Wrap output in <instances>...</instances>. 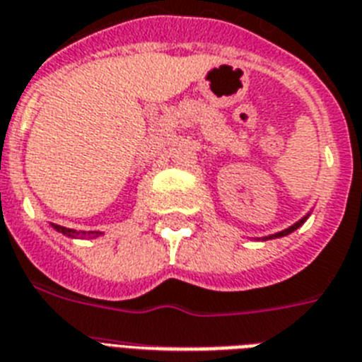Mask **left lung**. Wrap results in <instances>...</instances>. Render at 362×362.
<instances>
[{
  "instance_id": "1",
  "label": "left lung",
  "mask_w": 362,
  "mask_h": 362,
  "mask_svg": "<svg viewBox=\"0 0 362 362\" xmlns=\"http://www.w3.org/2000/svg\"><path fill=\"white\" fill-rule=\"evenodd\" d=\"M305 219H301V221H298L296 223V225H292V227L290 228H286V230H283V232H279V234H273V236H269V238H279V236H286V234H290V232L292 230H296V228L299 227V225H301V223H303Z\"/></svg>"
}]
</instances>
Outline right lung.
<instances>
[{
  "label": "right lung",
  "instance_id": "right-lung-1",
  "mask_svg": "<svg viewBox=\"0 0 362 362\" xmlns=\"http://www.w3.org/2000/svg\"><path fill=\"white\" fill-rule=\"evenodd\" d=\"M54 228H57L59 232H63V234H66V236H76V234H79V232L72 230V228L59 227V225H54ZM87 234H96V236H98V232H87ZM83 236H85V232H83Z\"/></svg>",
  "mask_w": 362,
  "mask_h": 362
}]
</instances>
